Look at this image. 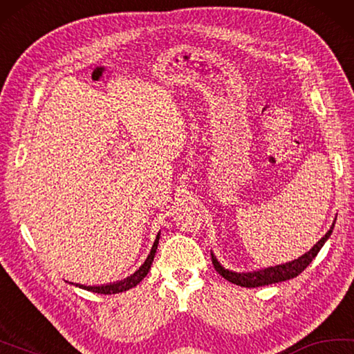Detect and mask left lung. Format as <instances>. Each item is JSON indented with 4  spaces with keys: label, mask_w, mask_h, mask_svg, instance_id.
<instances>
[{
    "label": "left lung",
    "mask_w": 354,
    "mask_h": 354,
    "mask_svg": "<svg viewBox=\"0 0 354 354\" xmlns=\"http://www.w3.org/2000/svg\"><path fill=\"white\" fill-rule=\"evenodd\" d=\"M334 223L336 220L333 221L331 227L328 232H326L322 239H320L314 246L305 252L299 259H295L292 261H288L283 263V265H277V266H269V268H261V269H255V271H246V272H236L232 271V269H227L224 268L218 259L215 257V254L210 250V255H212V263H214L215 266V271L223 275L224 279L230 283L234 285H239L243 288H259V286H266V285H274V283H280V281H286V280H291L294 277H297L300 272H304L306 266L310 265V263L316 259V255L319 254V250L322 249L324 244L326 243V240L330 239L331 234H333V229H334Z\"/></svg>",
    "instance_id": "left-lung-1"
}]
</instances>
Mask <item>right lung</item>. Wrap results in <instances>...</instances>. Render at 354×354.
Wrapping results in <instances>:
<instances>
[{
  "mask_svg": "<svg viewBox=\"0 0 354 354\" xmlns=\"http://www.w3.org/2000/svg\"><path fill=\"white\" fill-rule=\"evenodd\" d=\"M159 239H160V230H159L158 235H156L155 243H153L149 257H147L145 261L142 263V265H140V268L138 269L136 272L131 274L130 277H127L124 280H118V281H114V283H105V285H82V283H74V281H68V280H66V283L74 285V286L82 288V289H86V291H91V292H95V294H119V292L128 291V289H131V288H134L136 285H139L140 281L145 279V275L149 274L150 268H151V263H153V259H155V254H156V249H158V244H159Z\"/></svg>",
  "mask_w": 354,
  "mask_h": 354,
  "instance_id": "obj_1",
  "label": "right lung"
}]
</instances>
